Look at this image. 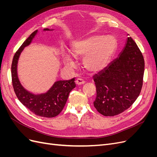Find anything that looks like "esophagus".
<instances>
[{"label":"esophagus","instance_id":"1","mask_svg":"<svg viewBox=\"0 0 157 157\" xmlns=\"http://www.w3.org/2000/svg\"><path fill=\"white\" fill-rule=\"evenodd\" d=\"M85 83V81L82 79V78H77V80H76V84H77V85H82V84H84Z\"/></svg>","mask_w":157,"mask_h":157}]
</instances>
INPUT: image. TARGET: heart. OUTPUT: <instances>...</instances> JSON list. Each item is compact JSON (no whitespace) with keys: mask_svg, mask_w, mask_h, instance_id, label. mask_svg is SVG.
Masks as SVG:
<instances>
[{"mask_svg":"<svg viewBox=\"0 0 157 157\" xmlns=\"http://www.w3.org/2000/svg\"><path fill=\"white\" fill-rule=\"evenodd\" d=\"M117 40L113 36L94 35L74 43L71 54L74 57H83L84 67L92 72L103 69L107 65L117 48ZM63 62L72 67L75 61L70 55L63 56Z\"/></svg>","mask_w":157,"mask_h":157,"instance_id":"obj_1","label":"heart"}]
</instances>
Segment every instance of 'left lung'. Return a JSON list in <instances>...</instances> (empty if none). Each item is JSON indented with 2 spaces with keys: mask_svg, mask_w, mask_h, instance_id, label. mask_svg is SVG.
Segmentation results:
<instances>
[{
  "mask_svg": "<svg viewBox=\"0 0 157 157\" xmlns=\"http://www.w3.org/2000/svg\"><path fill=\"white\" fill-rule=\"evenodd\" d=\"M128 35L119 56L94 77L97 92L94 105L103 116L113 117L126 111L138 98L143 86L144 56Z\"/></svg>",
  "mask_w": 157,
  "mask_h": 157,
  "instance_id": "left-lung-1",
  "label": "left lung"
}]
</instances>
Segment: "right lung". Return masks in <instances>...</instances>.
Returning <instances> with one entry per match:
<instances>
[{
    "label": "right lung",
    "instance_id": "add662e5",
    "mask_svg": "<svg viewBox=\"0 0 157 157\" xmlns=\"http://www.w3.org/2000/svg\"><path fill=\"white\" fill-rule=\"evenodd\" d=\"M45 31H50L44 29ZM35 31L20 47L12 60L11 73L14 92L23 105L37 116L52 118L58 116L63 110L69 97L70 92L75 88V78L69 80H59L45 94H33L23 88L17 77V64L21 52L25 46L29 45L36 34Z\"/></svg>",
    "mask_w": 157,
    "mask_h": 157
}]
</instances>
